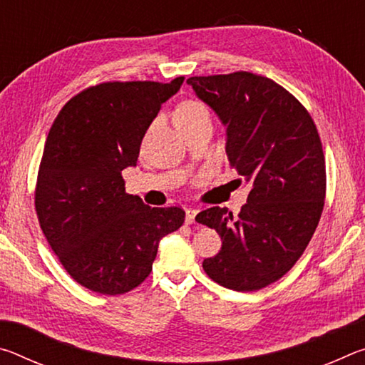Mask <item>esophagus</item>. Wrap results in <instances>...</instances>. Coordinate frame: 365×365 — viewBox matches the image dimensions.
Wrapping results in <instances>:
<instances>
[{"mask_svg":"<svg viewBox=\"0 0 365 365\" xmlns=\"http://www.w3.org/2000/svg\"><path fill=\"white\" fill-rule=\"evenodd\" d=\"M197 212H200V209L188 207V209H187V215H185V222H187V224H193Z\"/></svg>","mask_w":365,"mask_h":365,"instance_id":"34e87169","label":"esophagus"}]
</instances>
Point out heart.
Instances as JSON below:
<instances>
[{
	"label": "heart",
	"instance_id": "b5f03b06",
	"mask_svg": "<svg viewBox=\"0 0 365 365\" xmlns=\"http://www.w3.org/2000/svg\"><path fill=\"white\" fill-rule=\"evenodd\" d=\"M202 119H211V113L202 103L185 101L175 113V123H191Z\"/></svg>",
	"mask_w": 365,
	"mask_h": 365
}]
</instances>
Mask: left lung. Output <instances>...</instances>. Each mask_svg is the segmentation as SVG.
<instances>
[{
    "label": "left lung",
    "instance_id": "8db88e82",
    "mask_svg": "<svg viewBox=\"0 0 365 365\" xmlns=\"http://www.w3.org/2000/svg\"><path fill=\"white\" fill-rule=\"evenodd\" d=\"M187 83L227 127L230 168L252 182L238 217L219 206L196 215L222 240L202 269L222 287L256 292L293 267L319 225L327 190L322 141L307 109L267 77L238 71Z\"/></svg>",
    "mask_w": 365,
    "mask_h": 365
}]
</instances>
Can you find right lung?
Instances as JSON below:
<instances>
[{
  "instance_id": "add662e5",
  "label": "right lung",
  "mask_w": 365,
  "mask_h": 365,
  "mask_svg": "<svg viewBox=\"0 0 365 365\" xmlns=\"http://www.w3.org/2000/svg\"><path fill=\"white\" fill-rule=\"evenodd\" d=\"M183 80L88 86L49 128L35 185L36 217L67 274L91 292L115 296L141 285L159 240L183 225L182 207L148 206L125 193L122 178Z\"/></svg>"
}]
</instances>
